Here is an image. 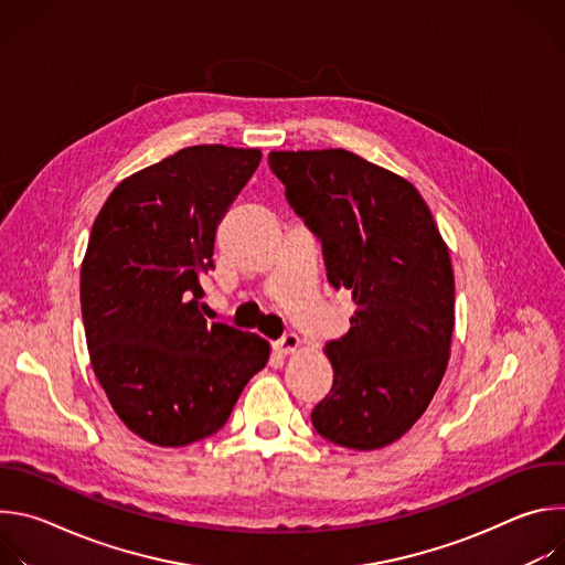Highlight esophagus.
I'll return each mask as SVG.
<instances>
[{"instance_id":"1","label":"esophagus","mask_w":565,"mask_h":565,"mask_svg":"<svg viewBox=\"0 0 565 565\" xmlns=\"http://www.w3.org/2000/svg\"><path fill=\"white\" fill-rule=\"evenodd\" d=\"M273 349H275L277 353H281V355L295 353V351L299 349V338H297L295 333H286V335H281V338L273 344Z\"/></svg>"}]
</instances>
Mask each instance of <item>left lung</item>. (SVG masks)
<instances>
[{
    "mask_svg": "<svg viewBox=\"0 0 565 565\" xmlns=\"http://www.w3.org/2000/svg\"><path fill=\"white\" fill-rule=\"evenodd\" d=\"M268 166L321 244L329 284L358 308L324 349L333 386L312 427L340 447H386L425 414L449 362V250L409 181L347 149L270 151Z\"/></svg>",
    "mask_w": 565,
    "mask_h": 565,
    "instance_id": "left-lung-1",
    "label": "left lung"
}]
</instances>
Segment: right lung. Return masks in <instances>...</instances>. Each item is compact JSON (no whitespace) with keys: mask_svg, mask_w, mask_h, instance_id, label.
<instances>
[{"mask_svg":"<svg viewBox=\"0 0 565 565\" xmlns=\"http://www.w3.org/2000/svg\"><path fill=\"white\" fill-rule=\"evenodd\" d=\"M259 149L194 145L125 179L94 221L79 270L92 366L142 440L216 434L270 347L201 315L214 236L259 168Z\"/></svg>","mask_w":565,"mask_h":565,"instance_id":"obj_1","label":"right lung"}]
</instances>
